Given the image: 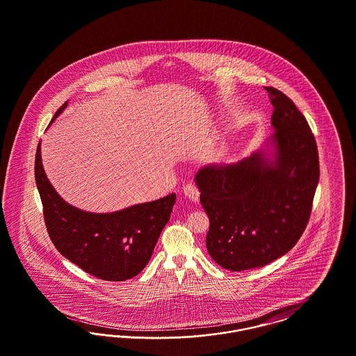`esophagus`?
Returning <instances> with one entry per match:
<instances>
[{"label": "esophagus", "instance_id": "obj_1", "mask_svg": "<svg viewBox=\"0 0 356 356\" xmlns=\"http://www.w3.org/2000/svg\"><path fill=\"white\" fill-rule=\"evenodd\" d=\"M183 192H184V195H186L189 200H192V202H195V203L199 202L200 192H199L197 186H195V184H192V183L186 184V186L183 188Z\"/></svg>", "mask_w": 356, "mask_h": 356}]
</instances>
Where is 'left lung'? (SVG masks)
<instances>
[{"mask_svg": "<svg viewBox=\"0 0 356 356\" xmlns=\"http://www.w3.org/2000/svg\"><path fill=\"white\" fill-rule=\"evenodd\" d=\"M264 89L273 105L275 160L260 151L196 175L209 218L207 250L229 271L263 267L287 254L305 232L319 181L318 147L307 120L283 92Z\"/></svg>", "mask_w": 356, "mask_h": 356, "instance_id": "8db88e82", "label": "left lung"}]
</instances>
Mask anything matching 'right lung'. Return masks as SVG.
I'll return each mask as SVG.
<instances>
[{
  "label": "right lung",
  "instance_id": "right-lung-1",
  "mask_svg": "<svg viewBox=\"0 0 356 356\" xmlns=\"http://www.w3.org/2000/svg\"><path fill=\"white\" fill-rule=\"evenodd\" d=\"M63 104L56 119L67 106ZM40 143L34 176L48 235L57 251L83 271L108 282H124L144 270L170 221L176 195L112 213H90L65 203L53 189L41 163Z\"/></svg>",
  "mask_w": 356,
  "mask_h": 356
}]
</instances>
